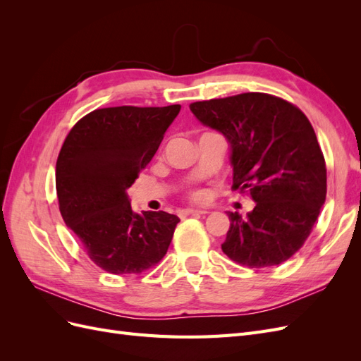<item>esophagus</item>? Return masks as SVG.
<instances>
[{
    "mask_svg": "<svg viewBox=\"0 0 361 361\" xmlns=\"http://www.w3.org/2000/svg\"><path fill=\"white\" fill-rule=\"evenodd\" d=\"M202 214H206V211H203V209H183L180 212V216L185 218V216H190V215H202Z\"/></svg>",
    "mask_w": 361,
    "mask_h": 361,
    "instance_id": "obj_1",
    "label": "esophagus"
}]
</instances>
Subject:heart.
<instances>
[{"mask_svg": "<svg viewBox=\"0 0 361 361\" xmlns=\"http://www.w3.org/2000/svg\"><path fill=\"white\" fill-rule=\"evenodd\" d=\"M200 197H202L200 192H195V194H194V199H200Z\"/></svg>", "mask_w": 361, "mask_h": 361, "instance_id": "b5f03b06", "label": "heart"}]
</instances>
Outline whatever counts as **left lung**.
<instances>
[{
    "label": "left lung",
    "mask_w": 361,
    "mask_h": 361,
    "mask_svg": "<svg viewBox=\"0 0 361 361\" xmlns=\"http://www.w3.org/2000/svg\"><path fill=\"white\" fill-rule=\"evenodd\" d=\"M190 110L226 137L232 188L256 203L247 216L227 212L224 255L250 268L286 262L309 238L326 195L325 159L309 118L267 93L194 102Z\"/></svg>",
    "instance_id": "1"
}]
</instances>
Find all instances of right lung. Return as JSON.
<instances>
[{
    "label": "right lung",
    "instance_id": "add662e5",
    "mask_svg": "<svg viewBox=\"0 0 361 361\" xmlns=\"http://www.w3.org/2000/svg\"><path fill=\"white\" fill-rule=\"evenodd\" d=\"M179 111L180 105L101 108L84 116L64 140L56 167L60 212L106 272L140 274L167 253L179 216L134 212L128 188Z\"/></svg>",
    "mask_w": 361,
    "mask_h": 361
}]
</instances>
